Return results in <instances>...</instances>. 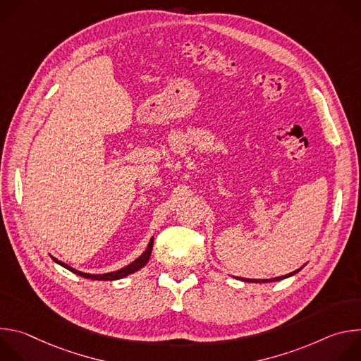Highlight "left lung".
<instances>
[{
  "label": "left lung",
  "mask_w": 361,
  "mask_h": 361,
  "mask_svg": "<svg viewBox=\"0 0 361 361\" xmlns=\"http://www.w3.org/2000/svg\"><path fill=\"white\" fill-rule=\"evenodd\" d=\"M305 266V264H304ZM304 266H301L300 269H297V270H294V271H291V273H288V274H286V276H280V277H274V279H264V280H255V279H241V277H235V276H233L234 279H237V280H241V281H245V283H271V281H280V280H284V279H287V277H291V276H294V274H297Z\"/></svg>",
  "instance_id": "left-lung-1"
}]
</instances>
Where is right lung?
Segmentation results:
<instances>
[{
	"label": "right lung",
	"mask_w": 361,
	"mask_h": 361,
	"mask_svg": "<svg viewBox=\"0 0 361 361\" xmlns=\"http://www.w3.org/2000/svg\"><path fill=\"white\" fill-rule=\"evenodd\" d=\"M152 243H154V237H151V240H149V243H148L147 248L144 250V252L138 257V259H135L133 263H130L128 266H126V267H123V269H120V270H117V271H110V273H104V274L82 273V271L75 270L74 267H71V266H68V264H66V263H63V262L57 260L56 257H51V259H53L57 264L63 266L64 269L70 270L71 273H74V274H77V276H81V277H84V279H90V280H101V281H114V280L124 279V277H127V276H130V274H133V273L138 271L140 269H142V267L148 263V260H149V255H151V251H152Z\"/></svg>",
	"instance_id": "obj_1"
}]
</instances>
